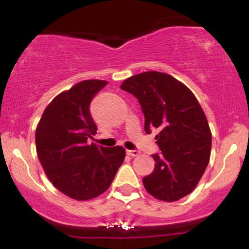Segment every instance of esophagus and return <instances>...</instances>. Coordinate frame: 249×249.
Returning a JSON list of instances; mask_svg holds the SVG:
<instances>
[{"label":"esophagus","instance_id":"obj_1","mask_svg":"<svg viewBox=\"0 0 249 249\" xmlns=\"http://www.w3.org/2000/svg\"><path fill=\"white\" fill-rule=\"evenodd\" d=\"M127 154L129 156H131V158H135V156H138L139 155V152L136 151V149H128Z\"/></svg>","mask_w":249,"mask_h":249}]
</instances>
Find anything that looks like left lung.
<instances>
[{"instance_id":"left-lung-1","label":"left lung","mask_w":249,"mask_h":249,"mask_svg":"<svg viewBox=\"0 0 249 249\" xmlns=\"http://www.w3.org/2000/svg\"><path fill=\"white\" fill-rule=\"evenodd\" d=\"M121 89L134 95L145 115V131L155 136L161 153L142 183L153 197L175 202L195 188L209 164L212 135L192 90L168 73L146 71L125 79Z\"/></svg>"}]
</instances>
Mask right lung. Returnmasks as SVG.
I'll list each match as a JSON object with an SVG mask.
<instances>
[{
  "label": "right lung",
  "instance_id": "add662e5",
  "mask_svg": "<svg viewBox=\"0 0 249 249\" xmlns=\"http://www.w3.org/2000/svg\"><path fill=\"white\" fill-rule=\"evenodd\" d=\"M105 80H84L47 105L36 129V149L47 178L64 195L77 200L100 196L124 162L121 146L103 147L88 139L97 127L89 112Z\"/></svg>",
  "mask_w": 249,
  "mask_h": 249
}]
</instances>
